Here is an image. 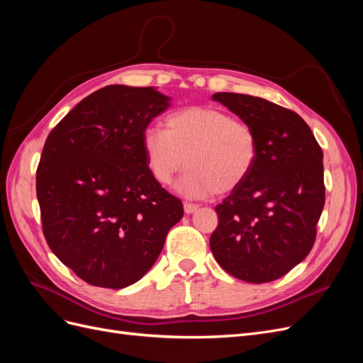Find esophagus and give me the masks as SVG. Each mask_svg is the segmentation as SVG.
<instances>
[{
    "instance_id": "34e87169",
    "label": "esophagus",
    "mask_w": 363,
    "mask_h": 363,
    "mask_svg": "<svg viewBox=\"0 0 363 363\" xmlns=\"http://www.w3.org/2000/svg\"><path fill=\"white\" fill-rule=\"evenodd\" d=\"M183 208H184V213L191 215V213H194V212L199 211V204H194V203H184V204H183Z\"/></svg>"
}]
</instances>
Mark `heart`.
<instances>
[{
    "label": "heart",
    "instance_id": "obj_1",
    "mask_svg": "<svg viewBox=\"0 0 363 363\" xmlns=\"http://www.w3.org/2000/svg\"><path fill=\"white\" fill-rule=\"evenodd\" d=\"M164 131L148 127L142 150L150 172L168 186L189 168L177 189L189 199L227 195L245 183L259 159L256 130L215 107L192 106L167 118Z\"/></svg>",
    "mask_w": 363,
    "mask_h": 363
}]
</instances>
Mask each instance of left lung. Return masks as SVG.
<instances>
[{"label": "left lung", "mask_w": 363, "mask_h": 363, "mask_svg": "<svg viewBox=\"0 0 363 363\" xmlns=\"http://www.w3.org/2000/svg\"><path fill=\"white\" fill-rule=\"evenodd\" d=\"M212 98L256 130L259 159L245 183L215 207L211 250L239 280H277L313 247L325 201L323 150L289 108L244 94Z\"/></svg>", "instance_id": "1"}]
</instances>
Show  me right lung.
<instances>
[{"mask_svg": "<svg viewBox=\"0 0 363 363\" xmlns=\"http://www.w3.org/2000/svg\"><path fill=\"white\" fill-rule=\"evenodd\" d=\"M169 107L155 87L111 84L51 130L36 171L51 251L92 286L121 289L155 265L183 204L152 179L142 133Z\"/></svg>", "mask_w": 363, "mask_h": 363, "instance_id": "obj_1", "label": "right lung"}]
</instances>
